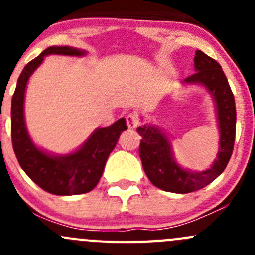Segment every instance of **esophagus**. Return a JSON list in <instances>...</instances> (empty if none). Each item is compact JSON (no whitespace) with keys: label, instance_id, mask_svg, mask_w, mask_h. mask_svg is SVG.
<instances>
[{"label":"esophagus","instance_id":"34e87169","mask_svg":"<svg viewBox=\"0 0 255 255\" xmlns=\"http://www.w3.org/2000/svg\"><path fill=\"white\" fill-rule=\"evenodd\" d=\"M139 125V120H138L137 115L135 113H129L127 116V126L129 129H134V128L138 127Z\"/></svg>","mask_w":255,"mask_h":255}]
</instances>
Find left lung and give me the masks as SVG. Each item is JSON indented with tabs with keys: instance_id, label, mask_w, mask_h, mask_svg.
Segmentation results:
<instances>
[{
	"instance_id": "left-lung-1",
	"label": "left lung",
	"mask_w": 255,
	"mask_h": 255,
	"mask_svg": "<svg viewBox=\"0 0 255 255\" xmlns=\"http://www.w3.org/2000/svg\"><path fill=\"white\" fill-rule=\"evenodd\" d=\"M194 61L196 73L182 84L204 86L215 104L220 142L212 165L202 171L184 169L174 156L173 143L159 126L143 125L137 128L142 137L139 155L146 176L154 186L175 194H189L211 184L226 169L235 145L236 104L228 80L220 64L201 50L195 53Z\"/></svg>"
}]
</instances>
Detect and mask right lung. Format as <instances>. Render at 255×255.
<instances>
[{
	"mask_svg": "<svg viewBox=\"0 0 255 255\" xmlns=\"http://www.w3.org/2000/svg\"><path fill=\"white\" fill-rule=\"evenodd\" d=\"M47 55L84 56L86 51L74 47H49L23 69L12 97L11 132L13 150L20 168L45 191L60 196L90 192L101 179L107 158L122 132L127 130L125 118L109 127L94 130L80 148L69 154H51L34 144L24 120V97L32 74Z\"/></svg>",
	"mask_w": 255,
	"mask_h": 255,
	"instance_id": "right-lung-1",
	"label": "right lung"
}]
</instances>
